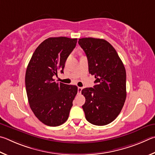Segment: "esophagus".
I'll list each match as a JSON object with an SVG mask.
<instances>
[{
    "mask_svg": "<svg viewBox=\"0 0 155 155\" xmlns=\"http://www.w3.org/2000/svg\"><path fill=\"white\" fill-rule=\"evenodd\" d=\"M82 87H78V94H81L82 93Z\"/></svg>",
    "mask_w": 155,
    "mask_h": 155,
    "instance_id": "1",
    "label": "esophagus"
}]
</instances>
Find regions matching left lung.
Returning <instances> with one entry per match:
<instances>
[{
  "mask_svg": "<svg viewBox=\"0 0 155 155\" xmlns=\"http://www.w3.org/2000/svg\"><path fill=\"white\" fill-rule=\"evenodd\" d=\"M78 43L87 56L89 73L96 78L93 88L82 91L86 119L94 125H106L119 115L125 101V68L107 41L88 37L80 39Z\"/></svg>",
  "mask_w": 155,
  "mask_h": 155,
  "instance_id": "8db88e82",
  "label": "left lung"
}]
</instances>
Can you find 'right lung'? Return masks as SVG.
Segmentation results:
<instances>
[{
    "label": "right lung",
    "mask_w": 155,
    "mask_h": 155,
    "mask_svg": "<svg viewBox=\"0 0 155 155\" xmlns=\"http://www.w3.org/2000/svg\"><path fill=\"white\" fill-rule=\"evenodd\" d=\"M77 39L50 37L34 51L27 67L26 90L35 116L50 127L63 124L69 117L78 87L56 83L54 75L63 69L66 60L75 48Z\"/></svg>",
    "instance_id": "add662e5"
}]
</instances>
